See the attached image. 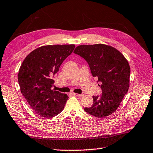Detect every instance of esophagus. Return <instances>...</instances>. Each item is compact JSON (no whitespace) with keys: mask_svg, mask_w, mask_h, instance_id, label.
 <instances>
[{"mask_svg":"<svg viewBox=\"0 0 153 153\" xmlns=\"http://www.w3.org/2000/svg\"><path fill=\"white\" fill-rule=\"evenodd\" d=\"M74 96H77V97H82V96H84V94H76V93H74Z\"/></svg>","mask_w":153,"mask_h":153,"instance_id":"obj_1","label":"esophagus"}]
</instances>
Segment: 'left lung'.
<instances>
[{"mask_svg":"<svg viewBox=\"0 0 153 153\" xmlns=\"http://www.w3.org/2000/svg\"><path fill=\"white\" fill-rule=\"evenodd\" d=\"M88 64L92 76L100 82L102 94L93 96V104L85 111L96 117L110 116L119 107L129 89L130 67L116 49L104 44L82 45L74 49Z\"/></svg>","mask_w":153,"mask_h":153,"instance_id":"obj_1","label":"left lung"}]
</instances>
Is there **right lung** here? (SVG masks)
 Returning a JSON list of instances; mask_svg holds the SVG:
<instances>
[{
    "label": "right lung",
    "mask_w": 153,
    "mask_h": 153,
    "mask_svg": "<svg viewBox=\"0 0 153 153\" xmlns=\"http://www.w3.org/2000/svg\"><path fill=\"white\" fill-rule=\"evenodd\" d=\"M74 45L42 46L27 56L18 74L22 94L37 114L49 118L63 111L68 97L51 90L55 74Z\"/></svg>",
    "instance_id": "1"
}]
</instances>
